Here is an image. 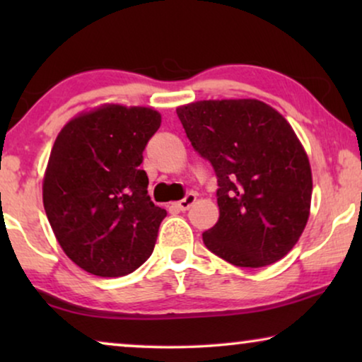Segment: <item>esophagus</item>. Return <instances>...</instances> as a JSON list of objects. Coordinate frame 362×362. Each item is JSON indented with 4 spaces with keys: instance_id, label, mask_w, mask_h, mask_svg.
I'll use <instances>...</instances> for the list:
<instances>
[{
    "instance_id": "obj_1",
    "label": "esophagus",
    "mask_w": 362,
    "mask_h": 362,
    "mask_svg": "<svg viewBox=\"0 0 362 362\" xmlns=\"http://www.w3.org/2000/svg\"><path fill=\"white\" fill-rule=\"evenodd\" d=\"M194 202H196V194H194V192H187V194L182 197L181 201L176 202L175 207H176L177 211H187L192 204H194Z\"/></svg>"
}]
</instances>
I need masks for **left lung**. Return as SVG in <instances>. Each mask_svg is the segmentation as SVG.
<instances>
[{"mask_svg":"<svg viewBox=\"0 0 362 362\" xmlns=\"http://www.w3.org/2000/svg\"><path fill=\"white\" fill-rule=\"evenodd\" d=\"M176 113L219 186V221L202 234L204 245L250 269L285 257L305 229L313 189L308 156L290 123L254 98L194 102Z\"/></svg>","mask_w":362,"mask_h":362,"instance_id":"8db88e82","label":"left lung"}]
</instances>
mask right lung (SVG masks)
Returning <instances> with one entry per match:
<instances>
[{
  "instance_id": "obj_1",
  "label": "right lung",
  "mask_w": 362,
  "mask_h": 362,
  "mask_svg": "<svg viewBox=\"0 0 362 362\" xmlns=\"http://www.w3.org/2000/svg\"><path fill=\"white\" fill-rule=\"evenodd\" d=\"M161 125L145 107L105 105L62 128L42 201L69 259L97 276H123L150 259L166 211L148 196L143 151Z\"/></svg>"
}]
</instances>
